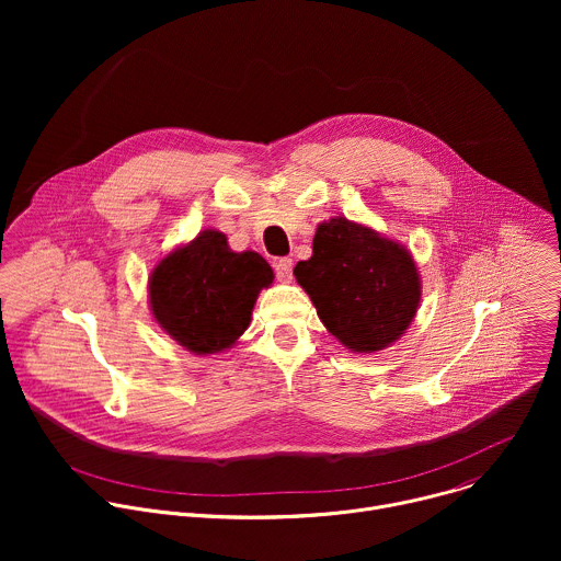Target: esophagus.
Here are the masks:
<instances>
[{"mask_svg":"<svg viewBox=\"0 0 561 561\" xmlns=\"http://www.w3.org/2000/svg\"><path fill=\"white\" fill-rule=\"evenodd\" d=\"M275 275L282 282H290L293 279V260L290 257H282L275 262Z\"/></svg>","mask_w":561,"mask_h":561,"instance_id":"obj_1","label":"esophagus"}]
</instances>
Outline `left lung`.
Here are the masks:
<instances>
[{"instance_id":"8db88e82","label":"left lung","mask_w":561,"mask_h":561,"mask_svg":"<svg viewBox=\"0 0 561 561\" xmlns=\"http://www.w3.org/2000/svg\"><path fill=\"white\" fill-rule=\"evenodd\" d=\"M295 277L329 333L353 353H377L397 342L422 299L407 247L346 217L317 226L312 255L295 266Z\"/></svg>"}]
</instances>
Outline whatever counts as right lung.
Masks as SVG:
<instances>
[{
    "instance_id": "right-lung-1",
    "label": "right lung",
    "mask_w": 561,
    "mask_h": 561,
    "mask_svg": "<svg viewBox=\"0 0 561 561\" xmlns=\"http://www.w3.org/2000/svg\"><path fill=\"white\" fill-rule=\"evenodd\" d=\"M273 277L260 253H234L224 232L208 228L159 260L148 277V304L180 346L213 355L244 335L257 295Z\"/></svg>"
}]
</instances>
